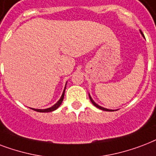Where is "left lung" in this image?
I'll list each match as a JSON object with an SVG mask.
<instances>
[{
    "mask_svg": "<svg viewBox=\"0 0 156 156\" xmlns=\"http://www.w3.org/2000/svg\"><path fill=\"white\" fill-rule=\"evenodd\" d=\"M140 32H141V34H142V36L144 37V35H143V33H142V31H140ZM89 99H90V101H91V102H92V103H93V104L94 105L95 107H98V108H99V109L102 110V111H105V112H114V110L107 109V108H104V107H101V106H99V105H98L97 103H96V102H95L94 101V100L92 99V98L90 97V95H89Z\"/></svg>",
    "mask_w": 156,
    "mask_h": 156,
    "instance_id": "1",
    "label": "left lung"
}]
</instances>
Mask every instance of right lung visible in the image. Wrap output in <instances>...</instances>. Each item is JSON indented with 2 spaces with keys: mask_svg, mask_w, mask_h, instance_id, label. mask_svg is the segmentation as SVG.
<instances>
[{
  "mask_svg": "<svg viewBox=\"0 0 156 156\" xmlns=\"http://www.w3.org/2000/svg\"><path fill=\"white\" fill-rule=\"evenodd\" d=\"M67 85V84H66ZM65 89H66V87H65L64 90H63V93H62V97L60 98V99L58 101V102L54 105V106H52L51 107H49V108H47V109H34V108H32V110H34L36 112H53L54 110H56L57 108H58V107L60 105L62 104V100L64 98V94H65Z\"/></svg>",
  "mask_w": 156,
  "mask_h": 156,
  "instance_id": "1",
  "label": "right lung"
}]
</instances>
